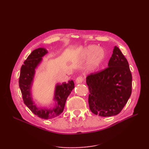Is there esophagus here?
Segmentation results:
<instances>
[{"label": "esophagus", "mask_w": 149, "mask_h": 149, "mask_svg": "<svg viewBox=\"0 0 149 149\" xmlns=\"http://www.w3.org/2000/svg\"><path fill=\"white\" fill-rule=\"evenodd\" d=\"M83 81V77L81 76H78V77L76 78V84L81 83Z\"/></svg>", "instance_id": "1"}]
</instances>
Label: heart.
I'll use <instances>...</instances> for the list:
<instances>
[{
  "instance_id": "1",
  "label": "heart",
  "mask_w": 149,
  "mask_h": 149,
  "mask_svg": "<svg viewBox=\"0 0 149 149\" xmlns=\"http://www.w3.org/2000/svg\"><path fill=\"white\" fill-rule=\"evenodd\" d=\"M83 56L84 58L91 57L89 61L90 68L94 70L100 65L104 58V53L101 48H96V46L91 45L86 48L83 52Z\"/></svg>"
}]
</instances>
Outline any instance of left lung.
Masks as SVG:
<instances>
[{"instance_id":"obj_1","label":"left lung","mask_w":149,"mask_h":149,"mask_svg":"<svg viewBox=\"0 0 149 149\" xmlns=\"http://www.w3.org/2000/svg\"><path fill=\"white\" fill-rule=\"evenodd\" d=\"M132 79L127 59L115 46L108 67L86 78L91 111L101 117L120 113L131 95Z\"/></svg>"}]
</instances>
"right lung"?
<instances>
[{
  "label": "right lung",
  "instance_id": "obj_1",
  "mask_svg": "<svg viewBox=\"0 0 149 149\" xmlns=\"http://www.w3.org/2000/svg\"><path fill=\"white\" fill-rule=\"evenodd\" d=\"M48 53L44 48L35 49L24 61L20 69L19 87L25 104L34 114L44 119H51L60 116L63 111L68 97L74 88L73 80L67 83L57 84L55 87L54 100L56 104L51 109H43L37 107L32 101L31 95V87L34 78L36 68L42 60V57Z\"/></svg>",
  "mask_w": 149,
  "mask_h": 149
}]
</instances>
